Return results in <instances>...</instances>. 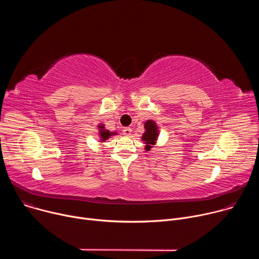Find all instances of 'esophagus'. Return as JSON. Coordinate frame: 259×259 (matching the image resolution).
Returning a JSON list of instances; mask_svg holds the SVG:
<instances>
[{"instance_id":"1","label":"esophagus","mask_w":259,"mask_h":259,"mask_svg":"<svg viewBox=\"0 0 259 259\" xmlns=\"http://www.w3.org/2000/svg\"><path fill=\"white\" fill-rule=\"evenodd\" d=\"M131 132H132V129H131V128H129V127H127V128H124V129H123V134H124L125 136H129V135H131Z\"/></svg>"}]
</instances>
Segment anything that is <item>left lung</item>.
Masks as SVG:
<instances>
[{
	"label": "left lung",
	"instance_id": "8db88e82",
	"mask_svg": "<svg viewBox=\"0 0 259 259\" xmlns=\"http://www.w3.org/2000/svg\"><path fill=\"white\" fill-rule=\"evenodd\" d=\"M144 133L141 136L142 141L145 143V151H151L153 145L156 144V141L159 136V130L156 123L153 120H147L144 123Z\"/></svg>",
	"mask_w": 259,
	"mask_h": 259
}]
</instances>
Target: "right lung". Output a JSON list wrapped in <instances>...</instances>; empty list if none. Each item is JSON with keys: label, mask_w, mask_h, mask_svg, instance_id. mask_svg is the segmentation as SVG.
<instances>
[{"label": "right lung", "mask_w": 259, "mask_h": 259, "mask_svg": "<svg viewBox=\"0 0 259 259\" xmlns=\"http://www.w3.org/2000/svg\"><path fill=\"white\" fill-rule=\"evenodd\" d=\"M98 129H99V136H100V139L101 141H105L106 139H108L110 136L113 135H116L117 132H110L108 130H106L103 126V124L101 125H98Z\"/></svg>", "instance_id": "1"}]
</instances>
